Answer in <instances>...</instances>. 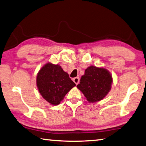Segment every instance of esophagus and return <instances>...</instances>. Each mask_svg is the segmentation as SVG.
I'll return each instance as SVG.
<instances>
[{
	"instance_id": "esophagus-1",
	"label": "esophagus",
	"mask_w": 146,
	"mask_h": 146,
	"mask_svg": "<svg viewBox=\"0 0 146 146\" xmlns=\"http://www.w3.org/2000/svg\"><path fill=\"white\" fill-rule=\"evenodd\" d=\"M73 80L74 82H75L76 85H77L79 83V80H80V78H79V77H75V78H73Z\"/></svg>"
}]
</instances>
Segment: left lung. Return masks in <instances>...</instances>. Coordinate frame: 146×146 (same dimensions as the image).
I'll return each instance as SVG.
<instances>
[{
    "label": "left lung",
    "mask_w": 146,
    "mask_h": 146,
    "mask_svg": "<svg viewBox=\"0 0 146 146\" xmlns=\"http://www.w3.org/2000/svg\"><path fill=\"white\" fill-rule=\"evenodd\" d=\"M112 84V75L107 70L91 66L85 70L76 87L89 102L94 103L104 98L111 89Z\"/></svg>",
    "instance_id": "left-lung-1"
}]
</instances>
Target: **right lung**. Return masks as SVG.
I'll return each mask as SVG.
<instances>
[{
  "label": "right lung",
  "instance_id": "right-lung-1",
  "mask_svg": "<svg viewBox=\"0 0 146 146\" xmlns=\"http://www.w3.org/2000/svg\"><path fill=\"white\" fill-rule=\"evenodd\" d=\"M36 84L43 98L54 105H59L66 94L76 86L61 66L50 62L39 70Z\"/></svg>",
  "mask_w": 146,
  "mask_h": 146
}]
</instances>
